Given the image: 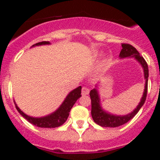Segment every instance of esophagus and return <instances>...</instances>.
<instances>
[{
	"label": "esophagus",
	"instance_id": "esophagus-1",
	"mask_svg": "<svg viewBox=\"0 0 160 160\" xmlns=\"http://www.w3.org/2000/svg\"><path fill=\"white\" fill-rule=\"evenodd\" d=\"M90 92V90L88 89L87 87H83L82 90H81V93H82L83 95H88Z\"/></svg>",
	"mask_w": 160,
	"mask_h": 160
}]
</instances>
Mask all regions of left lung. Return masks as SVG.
I'll list each match as a JSON object with an SVG mask.
<instances>
[{
	"instance_id": "8db88e82",
	"label": "left lung",
	"mask_w": 160,
	"mask_h": 160,
	"mask_svg": "<svg viewBox=\"0 0 160 160\" xmlns=\"http://www.w3.org/2000/svg\"><path fill=\"white\" fill-rule=\"evenodd\" d=\"M121 46L122 50L119 53V57L121 59L134 57L135 60L143 67L144 79H145L144 94H143L139 104L131 113H129L126 115H115V114L108 113L102 109V107L100 105V99L99 92H98L97 86H95L96 88L91 90L90 92V96L91 99V115H92L94 121L102 127L114 128V127L120 126V125H123L124 124L127 123L130 119H133L134 115L139 112L146 100L147 90H148V77H149V69H148V65H147L146 61L144 58L140 56L138 51L133 46L129 45V44H122Z\"/></svg>"
}]
</instances>
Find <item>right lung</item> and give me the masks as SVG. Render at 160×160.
Listing matches in <instances>:
<instances>
[{"label":"right lung","mask_w":160,"mask_h":160,"mask_svg":"<svg viewBox=\"0 0 160 160\" xmlns=\"http://www.w3.org/2000/svg\"><path fill=\"white\" fill-rule=\"evenodd\" d=\"M42 45H50V42L49 41H41V42L35 44L32 46H42ZM80 96H81V86H79L68 94L65 100L55 112L46 115V116L40 117V118L29 116L25 114L23 111H21L20 108L16 105V103H15V105H16V109L21 114V116H23L31 124L37 127H41V128H56V127L62 125L66 121V119L70 114V109Z\"/></svg>","instance_id":"obj_1"}]
</instances>
